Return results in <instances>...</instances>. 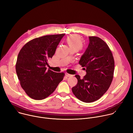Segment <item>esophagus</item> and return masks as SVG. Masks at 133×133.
<instances>
[{
	"label": "esophagus",
	"mask_w": 133,
	"mask_h": 133,
	"mask_svg": "<svg viewBox=\"0 0 133 133\" xmlns=\"http://www.w3.org/2000/svg\"><path fill=\"white\" fill-rule=\"evenodd\" d=\"M66 75L67 76V77H72V75H71V74H68V73H67V72H66Z\"/></svg>",
	"instance_id": "esophagus-1"
}]
</instances>
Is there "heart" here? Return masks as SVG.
<instances>
[{"instance_id": "obj_1", "label": "heart", "mask_w": 133, "mask_h": 133, "mask_svg": "<svg viewBox=\"0 0 133 133\" xmlns=\"http://www.w3.org/2000/svg\"><path fill=\"white\" fill-rule=\"evenodd\" d=\"M67 43L70 47L81 48L83 46V43L80 38L77 36L72 35L68 37L67 39Z\"/></svg>"}]
</instances>
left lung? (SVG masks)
<instances>
[{
	"mask_svg": "<svg viewBox=\"0 0 133 133\" xmlns=\"http://www.w3.org/2000/svg\"><path fill=\"white\" fill-rule=\"evenodd\" d=\"M89 43L79 62L86 71L83 78L75 75L78 83L72 88L74 95L85 103L99 99L112 82L115 63L107 44L100 38L89 37Z\"/></svg>",
	"mask_w": 133,
	"mask_h": 133,
	"instance_id": "left-lung-1",
	"label": "left lung"
}]
</instances>
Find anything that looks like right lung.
Masks as SVG:
<instances>
[{
  "label": "right lung",
  "mask_w": 133,
  "mask_h": 133,
  "mask_svg": "<svg viewBox=\"0 0 133 133\" xmlns=\"http://www.w3.org/2000/svg\"><path fill=\"white\" fill-rule=\"evenodd\" d=\"M65 34L46 35L27 43L18 54L16 71L22 88L35 100H42L51 95L63 81L64 72L47 70Z\"/></svg>",
  "instance_id": "right-lung-1"
}]
</instances>
